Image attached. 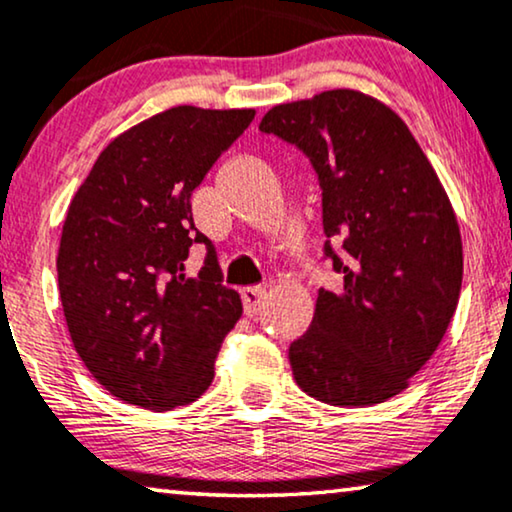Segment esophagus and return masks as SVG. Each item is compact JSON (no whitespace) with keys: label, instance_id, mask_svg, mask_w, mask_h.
I'll return each mask as SVG.
<instances>
[{"label":"esophagus","instance_id":"1","mask_svg":"<svg viewBox=\"0 0 512 512\" xmlns=\"http://www.w3.org/2000/svg\"><path fill=\"white\" fill-rule=\"evenodd\" d=\"M265 298H268V291L263 286H247L242 289V303H244V314L247 317H256L258 310H261Z\"/></svg>","mask_w":512,"mask_h":512}]
</instances>
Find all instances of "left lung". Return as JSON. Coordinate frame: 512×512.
I'll return each instance as SVG.
<instances>
[{
	"mask_svg": "<svg viewBox=\"0 0 512 512\" xmlns=\"http://www.w3.org/2000/svg\"><path fill=\"white\" fill-rule=\"evenodd\" d=\"M261 132L296 144L319 174L326 256L340 293L319 291L289 347L307 396L363 408L401 394L457 310L464 251L452 202L403 118L361 90L272 107ZM348 251L342 262L330 240Z\"/></svg>",
	"mask_w": 512,
	"mask_h": 512,
	"instance_id": "1",
	"label": "left lung"
}]
</instances>
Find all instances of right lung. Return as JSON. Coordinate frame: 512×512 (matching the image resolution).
<instances>
[{"instance_id":"right-lung-1","label":"right lung","mask_w":512,"mask_h":512,"mask_svg":"<svg viewBox=\"0 0 512 512\" xmlns=\"http://www.w3.org/2000/svg\"><path fill=\"white\" fill-rule=\"evenodd\" d=\"M254 116L191 104L160 111L109 142L69 202L58 249L67 331L90 375L125 403L167 412L214 380L242 300L221 286L191 193ZM193 241L208 244V258L186 278Z\"/></svg>"}]
</instances>
